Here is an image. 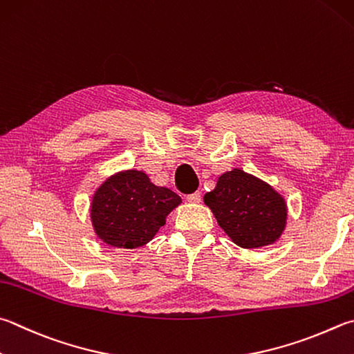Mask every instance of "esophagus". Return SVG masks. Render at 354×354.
Returning <instances> with one entry per match:
<instances>
[{
  "instance_id": "esophagus-1",
  "label": "esophagus",
  "mask_w": 354,
  "mask_h": 354,
  "mask_svg": "<svg viewBox=\"0 0 354 354\" xmlns=\"http://www.w3.org/2000/svg\"><path fill=\"white\" fill-rule=\"evenodd\" d=\"M185 199H187L190 204H198V203H201V194H199V192H195V194L187 195V198Z\"/></svg>"
}]
</instances>
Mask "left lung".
I'll return each mask as SVG.
<instances>
[{
    "label": "left lung",
    "mask_w": 354,
    "mask_h": 354,
    "mask_svg": "<svg viewBox=\"0 0 354 354\" xmlns=\"http://www.w3.org/2000/svg\"><path fill=\"white\" fill-rule=\"evenodd\" d=\"M204 204L218 226L243 249H259L277 243L286 230L288 204L271 184L241 169L218 176Z\"/></svg>",
    "instance_id": "8db88e82"
}]
</instances>
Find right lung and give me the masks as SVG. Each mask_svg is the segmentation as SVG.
Here are the masks:
<instances>
[{
	"instance_id": "1",
	"label": "right lung",
	"mask_w": 354,
	"mask_h": 354,
	"mask_svg": "<svg viewBox=\"0 0 354 354\" xmlns=\"http://www.w3.org/2000/svg\"><path fill=\"white\" fill-rule=\"evenodd\" d=\"M183 199L151 183L142 170L113 173L94 190L89 218L100 241L111 248L138 249L150 243Z\"/></svg>"
}]
</instances>
